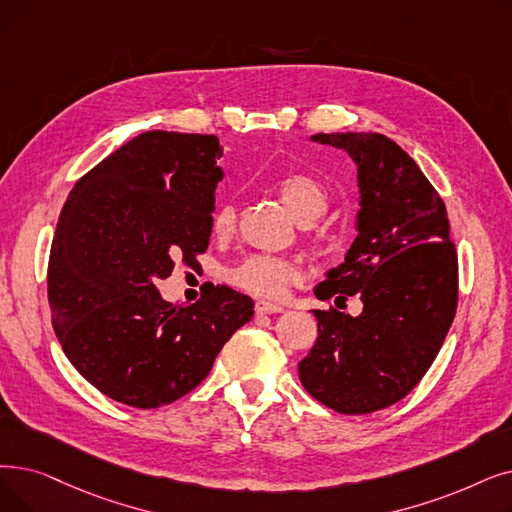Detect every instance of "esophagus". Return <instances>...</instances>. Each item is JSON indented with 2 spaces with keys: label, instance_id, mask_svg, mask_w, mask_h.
Here are the masks:
<instances>
[{
  "label": "esophagus",
  "instance_id": "obj_1",
  "mask_svg": "<svg viewBox=\"0 0 512 512\" xmlns=\"http://www.w3.org/2000/svg\"><path fill=\"white\" fill-rule=\"evenodd\" d=\"M255 311H257V314H280V311H284V307L276 305V303H270V301H257Z\"/></svg>",
  "mask_w": 512,
  "mask_h": 512
}]
</instances>
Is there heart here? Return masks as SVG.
Masks as SVG:
<instances>
[{"mask_svg":"<svg viewBox=\"0 0 512 512\" xmlns=\"http://www.w3.org/2000/svg\"><path fill=\"white\" fill-rule=\"evenodd\" d=\"M276 192L301 224L316 221L328 207L326 188L314 175L303 171L280 175ZM211 228L217 236H228L236 228V207L232 203H221L213 213ZM299 280L301 270L297 263L272 255H251L232 272V282L238 288L263 299H282L288 288Z\"/></svg>","mask_w":512,"mask_h":512,"instance_id":"obj_1","label":"heart"}]
</instances>
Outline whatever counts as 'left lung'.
I'll use <instances>...</instances> for the list:
<instances>
[{
	"instance_id": "8db88e82",
	"label": "left lung",
	"mask_w": 512,
	"mask_h": 512,
	"mask_svg": "<svg viewBox=\"0 0 512 512\" xmlns=\"http://www.w3.org/2000/svg\"><path fill=\"white\" fill-rule=\"evenodd\" d=\"M358 165L360 213L345 261L316 297L358 295L360 316L314 309L318 339L299 362L305 391L341 414H370L427 374L458 305V257L441 196L383 133H316Z\"/></svg>"
}]
</instances>
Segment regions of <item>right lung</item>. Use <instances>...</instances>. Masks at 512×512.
Returning a JSON list of instances; mask_svg holds the SVG:
<instances>
[{
	"mask_svg": "<svg viewBox=\"0 0 512 512\" xmlns=\"http://www.w3.org/2000/svg\"><path fill=\"white\" fill-rule=\"evenodd\" d=\"M215 136L146 131L87 171L62 207L48 263L52 326L87 383L159 408L190 393L251 322L253 299L217 284L192 305L157 280L209 247L221 180Z\"/></svg>",
	"mask_w": 512,
	"mask_h": 512,
	"instance_id": "add662e5",
	"label": "right lung"
}]
</instances>
